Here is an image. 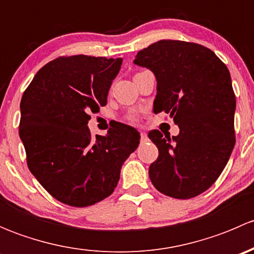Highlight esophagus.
Listing matches in <instances>:
<instances>
[{
    "label": "esophagus",
    "mask_w": 254,
    "mask_h": 254,
    "mask_svg": "<svg viewBox=\"0 0 254 254\" xmlns=\"http://www.w3.org/2000/svg\"><path fill=\"white\" fill-rule=\"evenodd\" d=\"M140 140H141V142L147 141V140H148L147 134H145V132H141V134H140Z\"/></svg>",
    "instance_id": "34e87169"
}]
</instances>
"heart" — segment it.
Returning <instances> with one entry per match:
<instances>
[{
  "label": "heart",
  "instance_id": "1",
  "mask_svg": "<svg viewBox=\"0 0 254 254\" xmlns=\"http://www.w3.org/2000/svg\"><path fill=\"white\" fill-rule=\"evenodd\" d=\"M127 122H129V123H135V122H136V119H135V118L134 117H132V115H130V117H127Z\"/></svg>",
  "mask_w": 254,
  "mask_h": 254
}]
</instances>
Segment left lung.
Returning <instances> with one entry per match:
<instances>
[{"label": "left lung", "instance_id": "obj_1", "mask_svg": "<svg viewBox=\"0 0 254 254\" xmlns=\"http://www.w3.org/2000/svg\"><path fill=\"white\" fill-rule=\"evenodd\" d=\"M134 64L157 79L153 112L168 113L179 134L148 132L158 157L148 176L165 195L190 199L204 193L224 171L235 136L236 97L229 68L206 47L160 40L137 53Z\"/></svg>", "mask_w": 254, "mask_h": 254}]
</instances>
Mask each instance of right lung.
Segmentation results:
<instances>
[{
    "label": "right lung",
    "instance_id": "obj_1",
    "mask_svg": "<svg viewBox=\"0 0 254 254\" xmlns=\"http://www.w3.org/2000/svg\"><path fill=\"white\" fill-rule=\"evenodd\" d=\"M122 59L60 56L43 66L20 101L19 136L27 165L53 198L86 207L114 191L120 170L140 143L125 124L107 136L89 131V113L107 104Z\"/></svg>",
    "mask_w": 254,
    "mask_h": 254
}]
</instances>
